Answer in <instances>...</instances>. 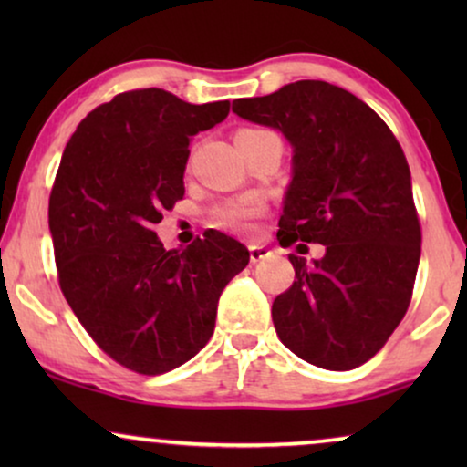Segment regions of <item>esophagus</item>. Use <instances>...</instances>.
Listing matches in <instances>:
<instances>
[{
    "mask_svg": "<svg viewBox=\"0 0 467 467\" xmlns=\"http://www.w3.org/2000/svg\"><path fill=\"white\" fill-rule=\"evenodd\" d=\"M248 253H251V261H253V264H257V261L265 259L267 254H270V251H267L265 246H259V244H251V246H248Z\"/></svg>",
    "mask_w": 467,
    "mask_h": 467,
    "instance_id": "1",
    "label": "esophagus"
}]
</instances>
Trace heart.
Masks as SVG:
<instances>
[{"label":"heart","mask_w":467,"mask_h":467,"mask_svg":"<svg viewBox=\"0 0 467 467\" xmlns=\"http://www.w3.org/2000/svg\"><path fill=\"white\" fill-rule=\"evenodd\" d=\"M257 133H272L265 130H242L238 136H257ZM265 213V203L259 197H240V200H229L216 206L210 214V223L214 227L227 229V232H251L253 223Z\"/></svg>","instance_id":"heart-1"}]
</instances>
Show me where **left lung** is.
<instances>
[{
  "label": "left lung",
  "instance_id": "obj_1",
  "mask_svg": "<svg viewBox=\"0 0 467 467\" xmlns=\"http://www.w3.org/2000/svg\"><path fill=\"white\" fill-rule=\"evenodd\" d=\"M234 112L274 127L293 146V178L278 221L280 244H323L274 299L280 342L323 369L359 368L385 347L412 299L420 223L410 168L366 101L323 80H297Z\"/></svg>",
  "mask_w": 467,
  "mask_h": 467
}]
</instances>
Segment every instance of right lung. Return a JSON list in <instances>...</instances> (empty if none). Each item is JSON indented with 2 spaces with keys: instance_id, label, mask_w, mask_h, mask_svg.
Instances as JSON below:
<instances>
[{
  "instance_id": "1",
  "label": "right lung",
  "mask_w": 467,
  "mask_h": 467,
  "mask_svg": "<svg viewBox=\"0 0 467 467\" xmlns=\"http://www.w3.org/2000/svg\"><path fill=\"white\" fill-rule=\"evenodd\" d=\"M229 101L189 104L163 88L119 93L87 114L48 200L59 286L82 327L131 372L157 376L206 347L225 285L248 251L221 232L165 251L155 225L184 195L191 136Z\"/></svg>"
}]
</instances>
